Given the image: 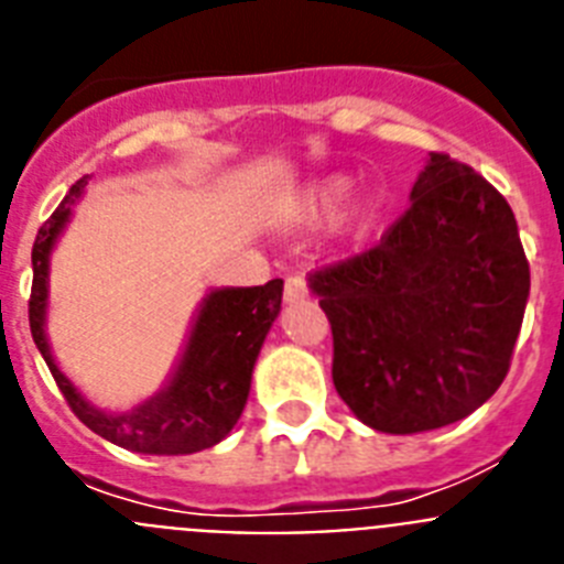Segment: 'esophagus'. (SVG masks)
Listing matches in <instances>:
<instances>
[{
  "label": "esophagus",
  "mask_w": 564,
  "mask_h": 564,
  "mask_svg": "<svg viewBox=\"0 0 564 564\" xmlns=\"http://www.w3.org/2000/svg\"><path fill=\"white\" fill-rule=\"evenodd\" d=\"M307 296V282L302 276H288L285 279V302L293 305V302H302Z\"/></svg>",
  "instance_id": "obj_1"
}]
</instances>
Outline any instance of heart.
I'll return each mask as SVG.
<instances>
[{
	"instance_id": "heart-1",
	"label": "heart",
	"mask_w": 564,
	"mask_h": 564,
	"mask_svg": "<svg viewBox=\"0 0 564 564\" xmlns=\"http://www.w3.org/2000/svg\"><path fill=\"white\" fill-rule=\"evenodd\" d=\"M352 188H356V183H352L347 174H327V177L311 183L305 192L299 194L296 203H293V212H296L299 220H305V223L330 220L333 214H336L344 203L350 200ZM376 223H378V203L364 200L361 206L352 208L350 217L344 220V234H347L352 242H361L364 237H370Z\"/></svg>"
}]
</instances>
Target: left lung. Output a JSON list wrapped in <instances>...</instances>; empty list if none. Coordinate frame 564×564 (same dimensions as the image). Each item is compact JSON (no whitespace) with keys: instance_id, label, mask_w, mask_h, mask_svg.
<instances>
[{"instance_id":"left-lung-1","label":"left lung","mask_w":564,"mask_h":564,"mask_svg":"<svg viewBox=\"0 0 564 564\" xmlns=\"http://www.w3.org/2000/svg\"><path fill=\"white\" fill-rule=\"evenodd\" d=\"M410 200L376 248L307 276L338 395L387 435L441 430L495 395L531 291L514 212L475 169L432 152Z\"/></svg>"}]
</instances>
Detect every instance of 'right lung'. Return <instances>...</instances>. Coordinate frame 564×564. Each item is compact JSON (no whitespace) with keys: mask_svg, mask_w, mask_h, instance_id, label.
Returning a JSON list of instances; mask_svg holds the SVG:
<instances>
[{"mask_svg":"<svg viewBox=\"0 0 564 564\" xmlns=\"http://www.w3.org/2000/svg\"><path fill=\"white\" fill-rule=\"evenodd\" d=\"M87 177L69 188L62 206L50 214L33 242V291L30 333L84 426L104 441L141 455H194L212 449L239 421L251 392L253 364L262 341L282 311V279L257 288H217L206 293L188 330L186 347L161 392L127 412L98 410L62 372L47 341L50 253L73 217Z\"/></svg>","mask_w":564,"mask_h":564,"instance_id":"right-lung-1","label":"right lung"}]
</instances>
